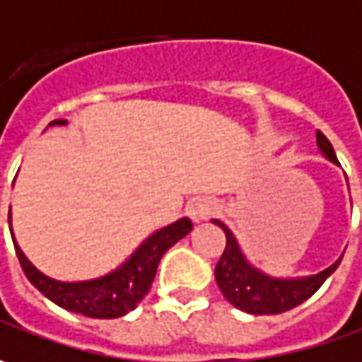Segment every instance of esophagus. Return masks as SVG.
<instances>
[{
  "label": "esophagus",
  "mask_w": 362,
  "mask_h": 362,
  "mask_svg": "<svg viewBox=\"0 0 362 362\" xmlns=\"http://www.w3.org/2000/svg\"><path fill=\"white\" fill-rule=\"evenodd\" d=\"M214 211H216V206H214V202L209 200V198H194V200H190L188 206H186L188 216H190L194 223H200V221L209 218L211 214H214Z\"/></svg>",
  "instance_id": "esophagus-1"
}]
</instances>
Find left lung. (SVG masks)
Returning a JSON list of instances; mask_svg holds the SVG:
<instances>
[{
    "instance_id": "1",
    "label": "left lung",
    "mask_w": 362,
    "mask_h": 362,
    "mask_svg": "<svg viewBox=\"0 0 362 362\" xmlns=\"http://www.w3.org/2000/svg\"><path fill=\"white\" fill-rule=\"evenodd\" d=\"M316 144L326 160L340 165L332 144L326 139L322 132H316ZM212 223L218 225L227 235V247L214 267L216 286L221 288L223 296L233 306L243 310L247 314H255V316L281 314L291 308L300 306L330 275L334 274V269L342 259V257H338L330 267H326L320 274L306 275V277H274V275H267L265 272L257 269L245 257L237 237L233 235V230L225 223H221L216 218H212Z\"/></svg>"
}]
</instances>
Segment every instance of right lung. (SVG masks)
<instances>
[{"mask_svg":"<svg viewBox=\"0 0 362 362\" xmlns=\"http://www.w3.org/2000/svg\"><path fill=\"white\" fill-rule=\"evenodd\" d=\"M66 123H69L66 119H54L48 127H58ZM8 221L18 259L30 284L42 291L50 302H54L56 306L83 314L88 318H119V316H125L129 310H134L151 288V281L158 272V263L164 257L165 251L192 230L190 218L182 216L176 223L151 233L150 237L113 272L95 277V279H85V281H60L50 275L42 274L32 265V261L25 257L24 251L20 249V245L13 237L11 211H9Z\"/></svg>","mask_w":362,"mask_h":362,"instance_id":"right-lung-1","label":"right lung"}]
</instances>
